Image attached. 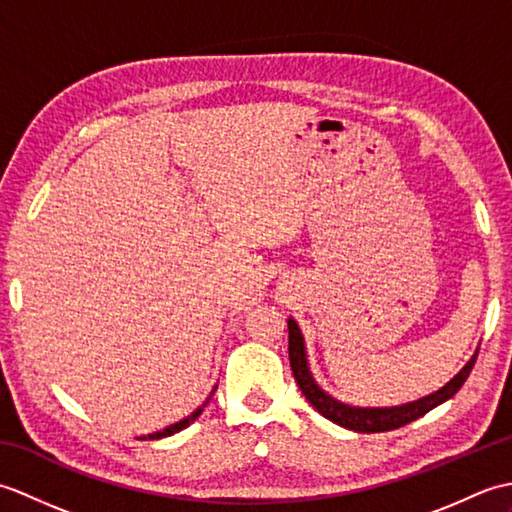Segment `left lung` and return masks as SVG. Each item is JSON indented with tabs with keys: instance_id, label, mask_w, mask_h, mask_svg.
I'll list each match as a JSON object with an SVG mask.
<instances>
[{
	"instance_id": "8db88e82",
	"label": "left lung",
	"mask_w": 512,
	"mask_h": 512,
	"mask_svg": "<svg viewBox=\"0 0 512 512\" xmlns=\"http://www.w3.org/2000/svg\"><path fill=\"white\" fill-rule=\"evenodd\" d=\"M288 356H290L292 374H295L301 394L308 398L310 405L317 409L323 418H328L336 424H341V427L358 431V433L391 431V429L405 427V424L424 416V413L431 411L433 407H438L440 402L449 400L453 394H458V389L464 385V380L469 378L477 358L475 354L471 361L462 367V372L451 380V383H447L440 391H436V394H431L427 398L409 402V405H402V407H391V409H358L330 398L325 391L317 387V383H314L306 363V347H303L301 330L292 319L288 321Z\"/></svg>"
}]
</instances>
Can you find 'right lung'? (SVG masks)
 <instances>
[{
    "label": "right lung",
    "instance_id": "right-lung-1",
    "mask_svg": "<svg viewBox=\"0 0 512 512\" xmlns=\"http://www.w3.org/2000/svg\"><path fill=\"white\" fill-rule=\"evenodd\" d=\"M209 400H211V396L209 398H206L204 400V405L202 407H198V409H195L193 413H191V416L189 418H184V420H180V422H176V424H171V427H167V429H162V431H158V433H151V436H149V440H158V438H167V436H173V433H178V431H182L184 427H189V424L195 420V418H198L200 416V413H202V409L206 407V405H209ZM145 440V438H143Z\"/></svg>",
    "mask_w": 512,
    "mask_h": 512
}]
</instances>
